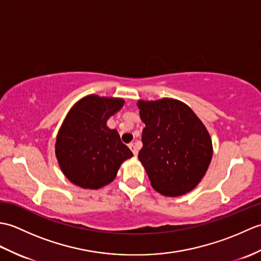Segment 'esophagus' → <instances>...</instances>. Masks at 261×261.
Instances as JSON below:
<instances>
[{
	"label": "esophagus",
	"instance_id": "1",
	"mask_svg": "<svg viewBox=\"0 0 261 261\" xmlns=\"http://www.w3.org/2000/svg\"><path fill=\"white\" fill-rule=\"evenodd\" d=\"M129 147H130V149L132 150V152H134L135 156L137 157V156H138V149H137V147H136L135 143H130Z\"/></svg>",
	"mask_w": 261,
	"mask_h": 261
}]
</instances>
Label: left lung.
Wrapping results in <instances>:
<instances>
[{
    "label": "left lung",
    "instance_id": "obj_1",
    "mask_svg": "<svg viewBox=\"0 0 261 261\" xmlns=\"http://www.w3.org/2000/svg\"><path fill=\"white\" fill-rule=\"evenodd\" d=\"M143 146L138 154L151 186L165 196L193 191L202 180L213 156L206 127L187 104L164 97L137 103Z\"/></svg>",
    "mask_w": 261,
    "mask_h": 261
}]
</instances>
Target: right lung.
Instances as JSON below:
<instances>
[{
	"instance_id": "obj_1",
	"label": "right lung",
	"mask_w": 261,
	"mask_h": 261,
	"mask_svg": "<svg viewBox=\"0 0 261 261\" xmlns=\"http://www.w3.org/2000/svg\"><path fill=\"white\" fill-rule=\"evenodd\" d=\"M123 105V98L93 94L71 107L55 145L59 167L70 182L98 190L113 181L122 163L134 156L119 132L107 125Z\"/></svg>"
}]
</instances>
